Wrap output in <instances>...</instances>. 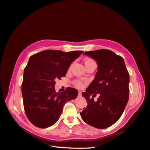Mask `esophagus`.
I'll return each instance as SVG.
<instances>
[{"mask_svg": "<svg viewBox=\"0 0 150 150\" xmlns=\"http://www.w3.org/2000/svg\"><path fill=\"white\" fill-rule=\"evenodd\" d=\"M81 96H82V92L81 91H79V93H78V96L81 97Z\"/></svg>", "mask_w": 150, "mask_h": 150, "instance_id": "esophagus-1", "label": "esophagus"}]
</instances>
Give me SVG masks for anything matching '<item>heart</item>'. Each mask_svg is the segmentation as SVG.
<instances>
[{"label":"heart","instance_id":"b5f03b06","mask_svg":"<svg viewBox=\"0 0 150 150\" xmlns=\"http://www.w3.org/2000/svg\"><path fill=\"white\" fill-rule=\"evenodd\" d=\"M92 61H93L91 60V59H87L85 61V64L87 63H89V62H92ZM75 85H76V87H77L78 88H81V87H83V85L82 82L79 81H78L75 82Z\"/></svg>","mask_w":150,"mask_h":150}]
</instances>
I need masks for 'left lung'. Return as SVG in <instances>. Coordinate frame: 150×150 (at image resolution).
Instances as JSON below:
<instances>
[{
  "label": "left lung",
  "instance_id": "left-lung-1",
  "mask_svg": "<svg viewBox=\"0 0 150 150\" xmlns=\"http://www.w3.org/2000/svg\"><path fill=\"white\" fill-rule=\"evenodd\" d=\"M97 64V72L82 96L87 101V108L80 112L83 120L91 126L105 129L120 118L129 99V75L121 56L107 49L83 53ZM99 93L97 102L92 97Z\"/></svg>",
  "mask_w": 150,
  "mask_h": 150
}]
</instances>
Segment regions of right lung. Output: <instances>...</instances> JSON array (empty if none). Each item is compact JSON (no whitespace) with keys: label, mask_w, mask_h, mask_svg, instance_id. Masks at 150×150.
<instances>
[{"label":"right lung","mask_w":150,"mask_h":150,"mask_svg":"<svg viewBox=\"0 0 150 150\" xmlns=\"http://www.w3.org/2000/svg\"><path fill=\"white\" fill-rule=\"evenodd\" d=\"M83 53L46 50L30 57L24 70L22 95L26 115L36 127L54 125L66 102L77 97L76 89L67 87L56 93L54 85L55 79L65 77L71 64Z\"/></svg>","instance_id":"right-lung-1"}]
</instances>
